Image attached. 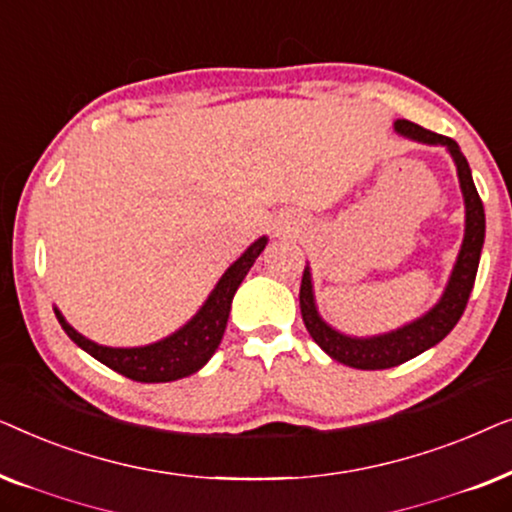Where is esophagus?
<instances>
[{
    "instance_id": "34e87169",
    "label": "esophagus",
    "mask_w": 512,
    "mask_h": 512,
    "mask_svg": "<svg viewBox=\"0 0 512 512\" xmlns=\"http://www.w3.org/2000/svg\"><path fill=\"white\" fill-rule=\"evenodd\" d=\"M275 233H277V235H286V233H291V226H289V223H282V226H277V228H275Z\"/></svg>"
}]
</instances>
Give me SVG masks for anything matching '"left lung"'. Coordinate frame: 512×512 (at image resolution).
Here are the masks:
<instances>
[{"label":"left lung","mask_w":512,"mask_h":512,"mask_svg":"<svg viewBox=\"0 0 512 512\" xmlns=\"http://www.w3.org/2000/svg\"><path fill=\"white\" fill-rule=\"evenodd\" d=\"M394 130L401 137H408L412 142L445 146L454 160L459 177V188L464 195V240L454 261V268L447 279L443 296L438 303L426 310L422 317L408 321V324L394 328V331L380 335H366V338H356L347 335L326 324L317 310V298H314L312 270L305 265L303 284H300V312H303L305 328L310 331L312 340L331 356V359L345 363L349 368L359 370H382L394 368L401 363L415 359L426 349L438 345L447 333L457 326L461 314L466 310L468 296L473 291L475 275H478V263L482 254V244H485V207L478 195V188L473 184L471 167L459 144L450 137L436 135V132L422 128V125L398 118Z\"/></svg>","instance_id":"8db88e82"}]
</instances>
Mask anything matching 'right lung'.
<instances>
[{"label":"right lung","mask_w":512,"mask_h":512,"mask_svg":"<svg viewBox=\"0 0 512 512\" xmlns=\"http://www.w3.org/2000/svg\"><path fill=\"white\" fill-rule=\"evenodd\" d=\"M268 244V237H258L251 242L247 251L223 272L219 282L209 293L205 303L184 326L167 335V338L151 342L142 347H107L100 342L88 340L81 335L69 321L62 317L58 307H53L55 317L65 333L79 345L83 352H88L104 366L116 370L135 382H174L181 377H188L205 366L212 359L216 349L221 345L223 333H226L230 305H233L235 291L240 289L242 279L247 277L251 265L261 256V251Z\"/></svg>","instance_id":"1"}]
</instances>
